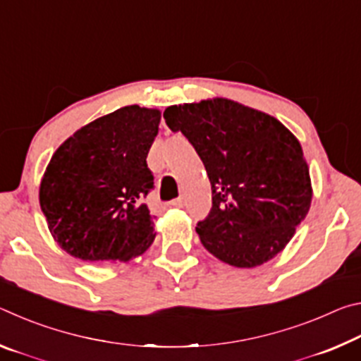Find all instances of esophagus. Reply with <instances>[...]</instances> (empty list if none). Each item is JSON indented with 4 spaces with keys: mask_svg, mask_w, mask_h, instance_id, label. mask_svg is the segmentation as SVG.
Segmentation results:
<instances>
[{
    "mask_svg": "<svg viewBox=\"0 0 361 361\" xmlns=\"http://www.w3.org/2000/svg\"><path fill=\"white\" fill-rule=\"evenodd\" d=\"M170 205H172V207H176V209H181V207L185 205V199H183V197L175 199V200H172V202H170Z\"/></svg>",
    "mask_w": 361,
    "mask_h": 361,
    "instance_id": "obj_1",
    "label": "esophagus"
}]
</instances>
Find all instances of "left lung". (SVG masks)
Instances as JSON below:
<instances>
[{"instance_id": "1", "label": "left lung", "mask_w": 361, "mask_h": 361, "mask_svg": "<svg viewBox=\"0 0 361 361\" xmlns=\"http://www.w3.org/2000/svg\"><path fill=\"white\" fill-rule=\"evenodd\" d=\"M170 130L197 151L212 185V210L197 224L219 261L250 269L282 252L312 202L301 143L279 119L228 99L164 111Z\"/></svg>"}]
</instances>
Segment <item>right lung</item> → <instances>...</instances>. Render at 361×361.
<instances>
[{"instance_id": "add662e5", "label": "right lung", "mask_w": 361, "mask_h": 361, "mask_svg": "<svg viewBox=\"0 0 361 361\" xmlns=\"http://www.w3.org/2000/svg\"><path fill=\"white\" fill-rule=\"evenodd\" d=\"M161 111L130 105L76 130L59 146L39 185V205L60 248L82 261L129 262L154 240L146 164Z\"/></svg>"}]
</instances>
